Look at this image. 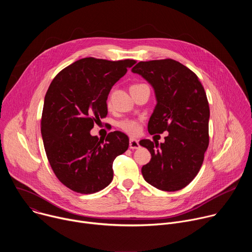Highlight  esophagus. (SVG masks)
Returning <instances> with one entry per match:
<instances>
[{
    "label": "esophagus",
    "mask_w": 252,
    "mask_h": 252,
    "mask_svg": "<svg viewBox=\"0 0 252 252\" xmlns=\"http://www.w3.org/2000/svg\"><path fill=\"white\" fill-rule=\"evenodd\" d=\"M139 143H138V140L136 139H133V138H130L129 139V149L130 150H137L139 149Z\"/></svg>",
    "instance_id": "obj_1"
}]
</instances>
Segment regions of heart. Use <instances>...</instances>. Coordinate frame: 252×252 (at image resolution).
Returning a JSON list of instances; mask_svg holds the SVG:
<instances>
[{
    "label": "heart",
    "mask_w": 252,
    "mask_h": 252,
    "mask_svg": "<svg viewBox=\"0 0 252 252\" xmlns=\"http://www.w3.org/2000/svg\"><path fill=\"white\" fill-rule=\"evenodd\" d=\"M141 87H148L147 85H143V84H139V85H133L131 86V89H136V88H141ZM119 127L121 129H123L124 131H126L127 134L129 135H136L139 133L140 131V126L138 122L134 121V120H125L119 123Z\"/></svg>",
    "instance_id": "b5f03b06"
}]
</instances>
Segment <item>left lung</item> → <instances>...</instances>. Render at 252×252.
<instances>
[{
	"label": "left lung",
	"instance_id": "1",
	"mask_svg": "<svg viewBox=\"0 0 252 252\" xmlns=\"http://www.w3.org/2000/svg\"><path fill=\"white\" fill-rule=\"evenodd\" d=\"M153 87L157 105L149 132L167 131L164 142L141 139L151 161L141 167L147 183L163 191L189 185L198 173L207 150L209 105L197 76L171 59L139 62L132 68Z\"/></svg>",
	"mask_w": 252,
	"mask_h": 252
}]
</instances>
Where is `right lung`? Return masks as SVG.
I'll return each instance as SVG.
<instances>
[{
	"label": "right lung",
	"instance_id": "add662e5",
	"mask_svg": "<svg viewBox=\"0 0 252 252\" xmlns=\"http://www.w3.org/2000/svg\"><path fill=\"white\" fill-rule=\"evenodd\" d=\"M134 60L85 58L64 67L51 83L42 115V137L59 181L80 193H94L114 177L113 162L128 148V137L110 132L105 140L91 134L107 115L106 99Z\"/></svg>",
	"mask_w": 252,
	"mask_h": 252
}]
</instances>
